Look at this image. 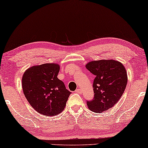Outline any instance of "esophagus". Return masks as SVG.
Wrapping results in <instances>:
<instances>
[{"mask_svg":"<svg viewBox=\"0 0 148 148\" xmlns=\"http://www.w3.org/2000/svg\"><path fill=\"white\" fill-rule=\"evenodd\" d=\"M75 92L76 93H78V94H82V90H81V89H77V90H75Z\"/></svg>","mask_w":148,"mask_h":148,"instance_id":"esophagus-1","label":"esophagus"}]
</instances>
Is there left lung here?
<instances>
[{
	"label": "left lung",
	"instance_id": "left-lung-1",
	"mask_svg": "<svg viewBox=\"0 0 148 148\" xmlns=\"http://www.w3.org/2000/svg\"><path fill=\"white\" fill-rule=\"evenodd\" d=\"M86 68L95 75L93 83L94 97L87 101L93 112L101 113L115 106L120 100L127 84V73L121 63L113 60L91 61Z\"/></svg>",
	"mask_w": 148,
	"mask_h": 148
}]
</instances>
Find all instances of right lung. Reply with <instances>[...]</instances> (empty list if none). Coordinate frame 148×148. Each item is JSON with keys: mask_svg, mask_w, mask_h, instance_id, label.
Instances as JSON below:
<instances>
[{"mask_svg": "<svg viewBox=\"0 0 148 148\" xmlns=\"http://www.w3.org/2000/svg\"><path fill=\"white\" fill-rule=\"evenodd\" d=\"M58 64L34 65L24 72L22 88L27 100L43 115L54 116L64 110L71 92L58 78Z\"/></svg>", "mask_w": 148, "mask_h": 148, "instance_id": "right-lung-1", "label": "right lung"}]
</instances>
